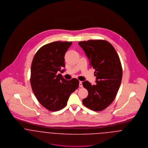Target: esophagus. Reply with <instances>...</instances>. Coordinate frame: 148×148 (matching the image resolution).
<instances>
[{
    "instance_id": "1",
    "label": "esophagus",
    "mask_w": 148,
    "mask_h": 148,
    "mask_svg": "<svg viewBox=\"0 0 148 148\" xmlns=\"http://www.w3.org/2000/svg\"><path fill=\"white\" fill-rule=\"evenodd\" d=\"M79 86H80V88H82V87H83L82 82H81V81H80V82H79Z\"/></svg>"
}]
</instances>
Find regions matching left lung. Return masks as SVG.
<instances>
[{"instance_id":"1","label":"left lung","mask_w":148,"mask_h":148,"mask_svg":"<svg viewBox=\"0 0 148 148\" xmlns=\"http://www.w3.org/2000/svg\"><path fill=\"white\" fill-rule=\"evenodd\" d=\"M79 45L95 69L96 77V85L83 82L88 91L83 103L92 110H102L113 101L121 84L123 70L120 58L113 45L106 40H90L80 42Z\"/></svg>"}]
</instances>
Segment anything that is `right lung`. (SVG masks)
Returning <instances> with one entry per match:
<instances>
[{
    "mask_svg": "<svg viewBox=\"0 0 148 148\" xmlns=\"http://www.w3.org/2000/svg\"><path fill=\"white\" fill-rule=\"evenodd\" d=\"M72 42H55L44 45L36 53L31 69V85L42 106L58 111L67 104L68 99L79 87V81L66 80L62 74L65 69V54Z\"/></svg>",
    "mask_w": 148,
    "mask_h": 148,
    "instance_id": "1",
    "label": "right lung"
}]
</instances>
